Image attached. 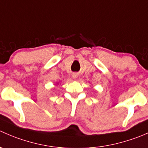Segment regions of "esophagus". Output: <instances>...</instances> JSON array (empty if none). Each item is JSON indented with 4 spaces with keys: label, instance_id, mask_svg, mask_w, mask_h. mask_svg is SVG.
Segmentation results:
<instances>
[{
    "label": "esophagus",
    "instance_id": "1",
    "mask_svg": "<svg viewBox=\"0 0 148 148\" xmlns=\"http://www.w3.org/2000/svg\"><path fill=\"white\" fill-rule=\"evenodd\" d=\"M77 77H78V75H77V74H76V73H74V74H72L73 79H77Z\"/></svg>",
    "mask_w": 148,
    "mask_h": 148
}]
</instances>
